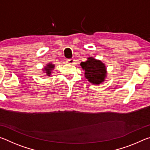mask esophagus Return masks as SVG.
I'll return each instance as SVG.
<instances>
[{"instance_id":"34e87169","label":"esophagus","mask_w":150,"mask_h":150,"mask_svg":"<svg viewBox=\"0 0 150 150\" xmlns=\"http://www.w3.org/2000/svg\"><path fill=\"white\" fill-rule=\"evenodd\" d=\"M66 62H67V63H68V64L73 65L75 63V59H73V58H71V59H67L66 60Z\"/></svg>"}]
</instances>
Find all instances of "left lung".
<instances>
[{
	"label": "left lung",
	"mask_w": 150,
	"mask_h": 150,
	"mask_svg": "<svg viewBox=\"0 0 150 150\" xmlns=\"http://www.w3.org/2000/svg\"><path fill=\"white\" fill-rule=\"evenodd\" d=\"M81 66L85 71V78L89 83L98 85L105 81L107 71L105 64L100 60L89 57L86 62L81 63Z\"/></svg>",
	"instance_id": "left-lung-1"
}]
</instances>
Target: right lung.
Segmentation results:
<instances>
[{
  "instance_id": "add662e5",
  "label": "right lung",
  "mask_w": 150,
  "mask_h": 150,
  "mask_svg": "<svg viewBox=\"0 0 150 150\" xmlns=\"http://www.w3.org/2000/svg\"><path fill=\"white\" fill-rule=\"evenodd\" d=\"M54 67H55L54 64H52V63H47V64L42 69L43 72L44 73H46L47 76H50V75L52 74V71L54 69Z\"/></svg>"
}]
</instances>
